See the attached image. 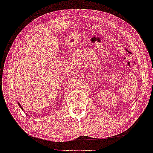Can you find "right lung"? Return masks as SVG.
Listing matches in <instances>:
<instances>
[{
    "instance_id": "1",
    "label": "right lung",
    "mask_w": 153,
    "mask_h": 153,
    "mask_svg": "<svg viewBox=\"0 0 153 153\" xmlns=\"http://www.w3.org/2000/svg\"><path fill=\"white\" fill-rule=\"evenodd\" d=\"M18 105H19V106L20 107V108H21V109H22V111H23V108H22V107L21 106V105H20V104L19 103H18Z\"/></svg>"
}]
</instances>
